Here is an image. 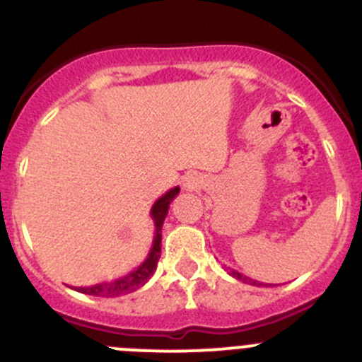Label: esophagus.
Returning a JSON list of instances; mask_svg holds the SVG:
<instances>
[{
	"mask_svg": "<svg viewBox=\"0 0 362 362\" xmlns=\"http://www.w3.org/2000/svg\"><path fill=\"white\" fill-rule=\"evenodd\" d=\"M187 187H191V184H187Z\"/></svg>",
	"mask_w": 362,
	"mask_h": 362,
	"instance_id": "1",
	"label": "esophagus"
}]
</instances>
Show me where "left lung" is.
I'll return each mask as SVG.
<instances>
[{"instance_id":"obj_1","label":"left lung","mask_w":362,"mask_h":362,"mask_svg":"<svg viewBox=\"0 0 362 362\" xmlns=\"http://www.w3.org/2000/svg\"><path fill=\"white\" fill-rule=\"evenodd\" d=\"M228 274H230L231 278L238 279V281H242V283H247V285H255V286H259V285H263V283L256 281V279H251V278H247V276L240 274V272H237V270H233V269H230V270H228Z\"/></svg>"}]
</instances>
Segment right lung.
I'll list each match as a JSON object with an SVG mask.
<instances>
[{
	"label": "right lung",
	"instance_id": "add662e5",
	"mask_svg": "<svg viewBox=\"0 0 362 362\" xmlns=\"http://www.w3.org/2000/svg\"><path fill=\"white\" fill-rule=\"evenodd\" d=\"M180 192V187H173L166 192V194L160 196L156 203H153L152 210H150V216L153 219V226H156V233H153V242L152 247H150L148 256L145 258V262L141 265H138V269H134L129 274L122 276V278L113 279V281L99 283V285L92 286H77V292L86 293V296L93 297H118V296H127V293L136 292L138 288L145 286L148 283V279L152 278L153 272L157 269V262L160 258V240H163V224L164 219L168 216V210H170V203L177 198V194Z\"/></svg>",
	"mask_w": 362,
	"mask_h": 362
}]
</instances>
